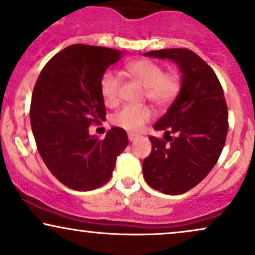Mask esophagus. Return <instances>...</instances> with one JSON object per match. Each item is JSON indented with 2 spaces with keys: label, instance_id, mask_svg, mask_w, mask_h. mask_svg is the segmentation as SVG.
I'll return each instance as SVG.
<instances>
[{
  "label": "esophagus",
  "instance_id": "esophagus-1",
  "mask_svg": "<svg viewBox=\"0 0 255 255\" xmlns=\"http://www.w3.org/2000/svg\"><path fill=\"white\" fill-rule=\"evenodd\" d=\"M128 140L130 141H133L135 138H138V134H135V133H128Z\"/></svg>",
  "mask_w": 255,
  "mask_h": 255
}]
</instances>
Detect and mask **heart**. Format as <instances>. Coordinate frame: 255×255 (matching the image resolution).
<instances>
[{
  "instance_id": "heart-1",
  "label": "heart",
  "mask_w": 255,
  "mask_h": 255,
  "mask_svg": "<svg viewBox=\"0 0 255 255\" xmlns=\"http://www.w3.org/2000/svg\"><path fill=\"white\" fill-rule=\"evenodd\" d=\"M124 74L133 78L145 88L148 101L157 107L171 104L179 94L180 78L176 72H165L163 68L150 59H138L125 65ZM120 78L112 72H107L101 81V96L107 107H114L118 102ZM152 117L148 107H124L112 116V123L116 127L128 131H138Z\"/></svg>"
}]
</instances>
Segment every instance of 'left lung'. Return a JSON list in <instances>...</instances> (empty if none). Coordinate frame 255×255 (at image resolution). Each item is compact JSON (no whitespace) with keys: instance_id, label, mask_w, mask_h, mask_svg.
I'll return each mask as SVG.
<instances>
[{"instance_id":"1","label":"left lung","mask_w":255,"mask_h":255,"mask_svg":"<svg viewBox=\"0 0 255 255\" xmlns=\"http://www.w3.org/2000/svg\"><path fill=\"white\" fill-rule=\"evenodd\" d=\"M143 55L172 61L180 71L179 94L153 125L164 131L165 140L150 137L152 150L143 161L146 183L177 196L197 186L219 159L229 131L224 91L210 65L193 51L161 49Z\"/></svg>"}]
</instances>
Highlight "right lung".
Listing matches in <instances>:
<instances>
[{"label": "right lung", "mask_w": 255, "mask_h": 255, "mask_svg": "<svg viewBox=\"0 0 255 255\" xmlns=\"http://www.w3.org/2000/svg\"><path fill=\"white\" fill-rule=\"evenodd\" d=\"M123 52L95 45L63 49L39 74L31 96L30 123L49 171L63 185L91 191L110 180L116 160L128 146L125 130L112 128L104 140L89 133L105 120L101 81Z\"/></svg>", "instance_id": "add662e5"}]
</instances>
